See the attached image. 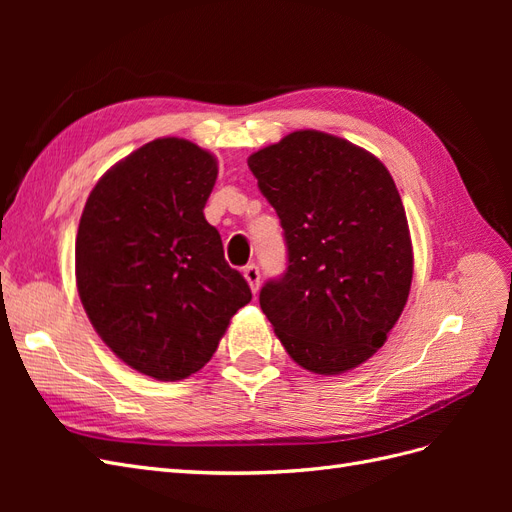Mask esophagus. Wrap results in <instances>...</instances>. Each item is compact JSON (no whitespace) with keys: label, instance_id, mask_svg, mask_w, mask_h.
I'll return each mask as SVG.
<instances>
[{"label":"esophagus","instance_id":"obj_1","mask_svg":"<svg viewBox=\"0 0 512 512\" xmlns=\"http://www.w3.org/2000/svg\"><path fill=\"white\" fill-rule=\"evenodd\" d=\"M243 277H245V282L250 284V288H252V292L256 294L258 292V286H260V271H258V267L254 265H247L245 269H243Z\"/></svg>","mask_w":512,"mask_h":512}]
</instances>
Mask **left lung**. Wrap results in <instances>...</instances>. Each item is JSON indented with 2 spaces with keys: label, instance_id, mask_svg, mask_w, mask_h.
<instances>
[{
  "label": "left lung",
  "instance_id": "obj_1",
  "mask_svg": "<svg viewBox=\"0 0 512 512\" xmlns=\"http://www.w3.org/2000/svg\"><path fill=\"white\" fill-rule=\"evenodd\" d=\"M247 166L280 215L288 267L260 307L294 363L335 376L365 363L412 284V243L386 166L344 138L299 130Z\"/></svg>",
  "mask_w": 512,
  "mask_h": 512
}]
</instances>
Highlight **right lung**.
I'll return each mask as SVG.
<instances>
[{"mask_svg":"<svg viewBox=\"0 0 512 512\" xmlns=\"http://www.w3.org/2000/svg\"><path fill=\"white\" fill-rule=\"evenodd\" d=\"M218 179L209 151L156 138L91 190L76 235L85 312L119 359L156 380H183L218 350L230 318L252 301L205 220Z\"/></svg>","mask_w":512,"mask_h":512,"instance_id":"1","label":"right lung"}]
</instances>
